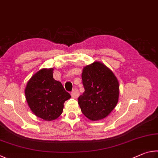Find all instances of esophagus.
I'll return each mask as SVG.
<instances>
[{
	"instance_id": "34e87169",
	"label": "esophagus",
	"mask_w": 158,
	"mask_h": 158,
	"mask_svg": "<svg viewBox=\"0 0 158 158\" xmlns=\"http://www.w3.org/2000/svg\"><path fill=\"white\" fill-rule=\"evenodd\" d=\"M71 96L73 98H77L79 96V95H80V92H79L78 89H73V91H72L71 93Z\"/></svg>"
}]
</instances>
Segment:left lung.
I'll return each mask as SVG.
<instances>
[{
    "label": "left lung",
    "instance_id": "obj_1",
    "mask_svg": "<svg viewBox=\"0 0 158 158\" xmlns=\"http://www.w3.org/2000/svg\"><path fill=\"white\" fill-rule=\"evenodd\" d=\"M85 92L77 98L81 111L92 121L106 118L118 102L119 85L117 77L103 64L94 62L82 73Z\"/></svg>",
    "mask_w": 158,
    "mask_h": 158
}]
</instances>
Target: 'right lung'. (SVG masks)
<instances>
[{
    "label": "right lung",
    "mask_w": 158,
    "mask_h": 158,
    "mask_svg": "<svg viewBox=\"0 0 158 158\" xmlns=\"http://www.w3.org/2000/svg\"><path fill=\"white\" fill-rule=\"evenodd\" d=\"M53 69H41L30 79L25 94L32 112L46 121L56 119L62 113L64 103L71 98L60 82L55 81Z\"/></svg>",
    "instance_id": "1"
}]
</instances>
